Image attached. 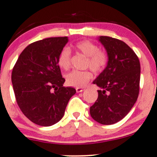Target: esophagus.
Segmentation results:
<instances>
[{"mask_svg":"<svg viewBox=\"0 0 157 157\" xmlns=\"http://www.w3.org/2000/svg\"><path fill=\"white\" fill-rule=\"evenodd\" d=\"M76 91L77 92H81L84 91V88H81V87H77V89H76Z\"/></svg>","mask_w":157,"mask_h":157,"instance_id":"esophagus-1","label":"esophagus"}]
</instances>
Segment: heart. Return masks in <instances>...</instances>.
<instances>
[{"instance_id": "1", "label": "heart", "mask_w": 157, "mask_h": 157, "mask_svg": "<svg viewBox=\"0 0 157 157\" xmlns=\"http://www.w3.org/2000/svg\"><path fill=\"white\" fill-rule=\"evenodd\" d=\"M74 48L87 57L86 66L95 72H101L108 65V58L104 51L98 49L96 44L90 40H82L74 45ZM58 65L63 70H68L71 67V50L65 47L58 56ZM92 77L90 71H73L65 76L67 85L74 87H82Z\"/></svg>"}]
</instances>
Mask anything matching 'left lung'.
<instances>
[{"label": "left lung", "instance_id": "8db88e82", "mask_svg": "<svg viewBox=\"0 0 157 157\" xmlns=\"http://www.w3.org/2000/svg\"><path fill=\"white\" fill-rule=\"evenodd\" d=\"M107 51V67L93 81L101 90L90 107L93 120L111 125L124 118L134 106L139 93L141 66L134 51L120 40L100 36Z\"/></svg>", "mask_w": 157, "mask_h": 157}]
</instances>
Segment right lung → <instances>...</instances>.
Wrapping results in <instances>:
<instances>
[{"label":"right lung","instance_id":"add662e5","mask_svg":"<svg viewBox=\"0 0 157 157\" xmlns=\"http://www.w3.org/2000/svg\"><path fill=\"white\" fill-rule=\"evenodd\" d=\"M67 37H49L29 44L20 54L12 71L15 97L23 114L35 124L50 126L64 116L76 93L65 87L58 56Z\"/></svg>","mask_w":157,"mask_h":157}]
</instances>
